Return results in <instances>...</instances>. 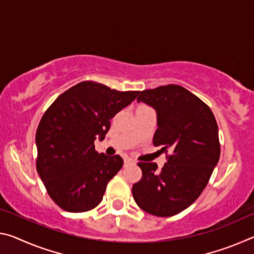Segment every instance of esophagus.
<instances>
[{
  "mask_svg": "<svg viewBox=\"0 0 254 254\" xmlns=\"http://www.w3.org/2000/svg\"><path fill=\"white\" fill-rule=\"evenodd\" d=\"M133 162H134V161H133L132 160V159H130V158H126V159H124V165H130V163H133Z\"/></svg>",
  "mask_w": 254,
  "mask_h": 254,
  "instance_id": "34e87169",
  "label": "esophagus"
}]
</instances>
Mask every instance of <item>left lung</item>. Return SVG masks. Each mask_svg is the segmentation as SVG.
<instances>
[{
  "instance_id": "obj_1",
  "label": "left lung",
  "mask_w": 254,
  "mask_h": 254,
  "mask_svg": "<svg viewBox=\"0 0 254 254\" xmlns=\"http://www.w3.org/2000/svg\"><path fill=\"white\" fill-rule=\"evenodd\" d=\"M137 102L157 111L154 147H161L167 162H137L142 177L132 187L141 209L169 217L189 207L208 184L220 159L218 127L207 104L183 86L170 84L140 92Z\"/></svg>"
}]
</instances>
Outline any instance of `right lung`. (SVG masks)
I'll list each match as a JSON object with an SVG mask.
<instances>
[{"label":"right lung","mask_w":254,"mask_h":254,"mask_svg":"<svg viewBox=\"0 0 254 254\" xmlns=\"http://www.w3.org/2000/svg\"><path fill=\"white\" fill-rule=\"evenodd\" d=\"M139 91L120 92L85 80L56 98L42 115L36 133L37 171L47 192L60 208L83 213L101 203L107 184L123 167V159L95 150L110 120L131 104Z\"/></svg>","instance_id":"obj_1"}]
</instances>
